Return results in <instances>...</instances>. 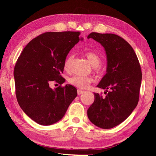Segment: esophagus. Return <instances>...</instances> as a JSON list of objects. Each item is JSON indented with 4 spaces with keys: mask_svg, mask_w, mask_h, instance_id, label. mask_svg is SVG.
Returning a JSON list of instances; mask_svg holds the SVG:
<instances>
[{
    "mask_svg": "<svg viewBox=\"0 0 156 156\" xmlns=\"http://www.w3.org/2000/svg\"><path fill=\"white\" fill-rule=\"evenodd\" d=\"M78 94L79 95H80L82 93H83V90H78Z\"/></svg>",
    "mask_w": 156,
    "mask_h": 156,
    "instance_id": "esophagus-1",
    "label": "esophagus"
}]
</instances>
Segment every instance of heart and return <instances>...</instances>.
Here are the masks:
<instances>
[{
    "instance_id": "obj_1",
    "label": "heart",
    "mask_w": 156,
    "mask_h": 156,
    "mask_svg": "<svg viewBox=\"0 0 156 156\" xmlns=\"http://www.w3.org/2000/svg\"><path fill=\"white\" fill-rule=\"evenodd\" d=\"M85 56L87 59L88 61L93 67H97L99 66L101 63V57L97 54V53L92 51L86 52L85 53ZM73 60V56L69 55L66 58L65 62V69L66 70H69L71 63H72ZM93 80L90 77L80 76H74L73 78H70L69 83L74 87H76L80 89H86L87 88L91 83L92 82Z\"/></svg>"
}]
</instances>
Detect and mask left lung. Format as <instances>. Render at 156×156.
<instances>
[{
	"label": "left lung",
	"mask_w": 156,
	"mask_h": 156,
	"mask_svg": "<svg viewBox=\"0 0 156 156\" xmlns=\"http://www.w3.org/2000/svg\"><path fill=\"white\" fill-rule=\"evenodd\" d=\"M87 38H93L104 47L107 59L106 73L97 86L106 90V95L103 97L94 93L95 100L87 110V116L95 126L106 129L123 122L136 108L141 69L134 50L118 35L91 33Z\"/></svg>",
	"instance_id": "8db88e82"
}]
</instances>
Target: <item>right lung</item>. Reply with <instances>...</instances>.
<instances>
[{"label":"right lung","mask_w":156,"mask_h":156,"mask_svg":"<svg viewBox=\"0 0 156 156\" xmlns=\"http://www.w3.org/2000/svg\"><path fill=\"white\" fill-rule=\"evenodd\" d=\"M80 32H47L30 41L16 63L14 76L17 102L23 112L40 125L59 121L77 96L76 87L59 86L53 90L51 82L60 85L70 50L80 40Z\"/></svg>","instance_id":"obj_1"}]
</instances>
